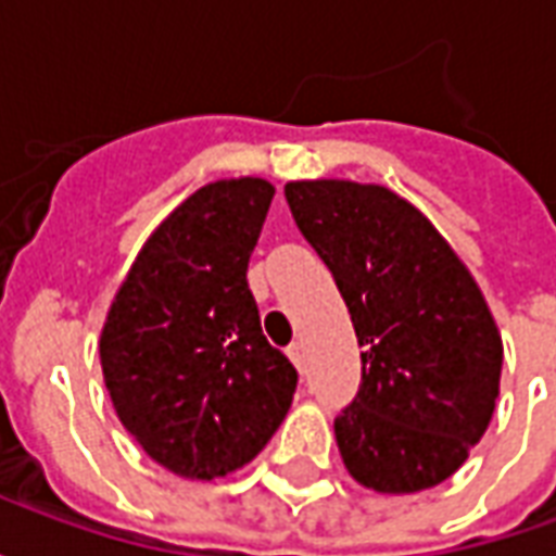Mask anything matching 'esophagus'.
I'll return each instance as SVG.
<instances>
[{"label": "esophagus", "instance_id": "34e87169", "mask_svg": "<svg viewBox=\"0 0 556 556\" xmlns=\"http://www.w3.org/2000/svg\"><path fill=\"white\" fill-rule=\"evenodd\" d=\"M289 361L298 366V369H303V345L301 342H294V345H289Z\"/></svg>", "mask_w": 556, "mask_h": 556}]
</instances>
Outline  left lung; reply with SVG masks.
<instances>
[{"label": "left lung", "mask_w": 556, "mask_h": 556, "mask_svg": "<svg viewBox=\"0 0 556 556\" xmlns=\"http://www.w3.org/2000/svg\"><path fill=\"white\" fill-rule=\"evenodd\" d=\"M363 345V384L333 422L349 473L381 494L441 485L485 434L503 339L477 279L429 217L381 184H286Z\"/></svg>", "instance_id": "left-lung-1"}]
</instances>
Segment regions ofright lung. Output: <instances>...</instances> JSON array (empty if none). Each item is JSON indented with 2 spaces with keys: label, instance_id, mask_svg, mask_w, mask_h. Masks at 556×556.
I'll return each instance as SVG.
<instances>
[{
  "label": "right lung",
  "instance_id": "obj_1",
  "mask_svg": "<svg viewBox=\"0 0 556 556\" xmlns=\"http://www.w3.org/2000/svg\"><path fill=\"white\" fill-rule=\"evenodd\" d=\"M274 184L219 178L151 231L101 330L115 414L157 465L226 477L265 450L298 372L262 333L247 265Z\"/></svg>",
  "mask_w": 556,
  "mask_h": 556
}]
</instances>
